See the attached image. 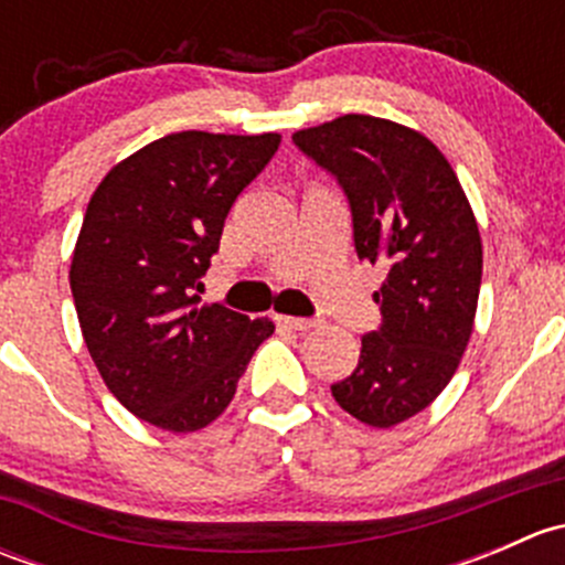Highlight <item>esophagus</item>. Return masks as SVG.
I'll return each instance as SVG.
<instances>
[{
	"mask_svg": "<svg viewBox=\"0 0 565 565\" xmlns=\"http://www.w3.org/2000/svg\"><path fill=\"white\" fill-rule=\"evenodd\" d=\"M278 322H281L284 328H292V330L322 328V319L319 317H278Z\"/></svg>",
	"mask_w": 565,
	"mask_h": 565,
	"instance_id": "1",
	"label": "esophagus"
}]
</instances>
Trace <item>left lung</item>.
Returning <instances> with one entry per match:
<instances>
[{
    "label": "left lung",
    "instance_id": "8db88e82",
    "mask_svg": "<svg viewBox=\"0 0 565 565\" xmlns=\"http://www.w3.org/2000/svg\"><path fill=\"white\" fill-rule=\"evenodd\" d=\"M292 141L344 191L358 259L388 270L374 292L383 322L361 339L355 372L330 385L352 418L388 429L429 407L465 355L483 265L476 215L418 130L344 114Z\"/></svg>",
    "mask_w": 565,
    "mask_h": 565
}]
</instances>
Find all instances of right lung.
Wrapping results in <instances>:
<instances>
[{"mask_svg":"<svg viewBox=\"0 0 565 565\" xmlns=\"http://www.w3.org/2000/svg\"><path fill=\"white\" fill-rule=\"evenodd\" d=\"M278 145L182 130L119 161L89 199L71 262L78 324L106 388L158 429L213 424L276 330L199 292L232 204Z\"/></svg>","mask_w":565,"mask_h":565,"instance_id":"obj_1","label":"right lung"}]
</instances>
